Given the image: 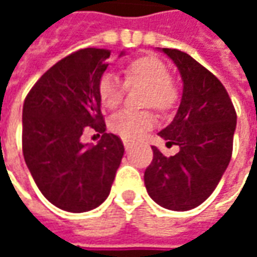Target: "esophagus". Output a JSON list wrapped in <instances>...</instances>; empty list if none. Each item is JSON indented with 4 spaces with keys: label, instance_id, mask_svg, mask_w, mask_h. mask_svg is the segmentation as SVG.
<instances>
[{
    "label": "esophagus",
    "instance_id": "34e87169",
    "mask_svg": "<svg viewBox=\"0 0 257 257\" xmlns=\"http://www.w3.org/2000/svg\"><path fill=\"white\" fill-rule=\"evenodd\" d=\"M122 142H123V147H125V149H126V150H129V149H131V147H132V146H134V142H132V140H129V139H123Z\"/></svg>",
    "mask_w": 257,
    "mask_h": 257
}]
</instances>
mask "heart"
I'll use <instances>...</instances> for the list:
<instances>
[{"mask_svg":"<svg viewBox=\"0 0 257 257\" xmlns=\"http://www.w3.org/2000/svg\"><path fill=\"white\" fill-rule=\"evenodd\" d=\"M125 84L112 74H103L99 79L97 93L101 106L107 110L117 108L125 95L127 86H145L142 96V104L154 107L158 111L168 112L176 106L179 100L178 86L175 85L171 70L161 59L156 56H140L123 67ZM154 114L149 110H122L115 112L108 126L114 134L122 136L123 139H139L140 136L153 128Z\"/></svg>","mask_w":257,"mask_h":257,"instance_id":"obj_1","label":"heart"}]
</instances>
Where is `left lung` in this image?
Here are the masks:
<instances>
[{"label": "left lung", "mask_w": 257, "mask_h": 257, "mask_svg": "<svg viewBox=\"0 0 257 257\" xmlns=\"http://www.w3.org/2000/svg\"><path fill=\"white\" fill-rule=\"evenodd\" d=\"M183 79L182 101L160 136L179 153L165 157L157 147L145 172L147 193L171 210H189L213 193L232 154L237 112L219 79L190 55L162 48Z\"/></svg>", "instance_id": "obj_1"}]
</instances>
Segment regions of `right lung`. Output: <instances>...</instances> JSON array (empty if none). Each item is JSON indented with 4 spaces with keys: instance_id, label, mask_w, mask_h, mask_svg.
I'll return each instance as SVG.
<instances>
[{
    "instance_id": "add662e5",
    "label": "right lung",
    "mask_w": 257,
    "mask_h": 257,
    "mask_svg": "<svg viewBox=\"0 0 257 257\" xmlns=\"http://www.w3.org/2000/svg\"><path fill=\"white\" fill-rule=\"evenodd\" d=\"M108 58L107 49L73 52L37 81L23 104L26 165L42 195L67 212L97 208L122 160V142L106 132L97 93ZM88 126L102 134L96 146L80 143Z\"/></svg>"
}]
</instances>
